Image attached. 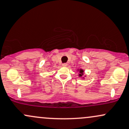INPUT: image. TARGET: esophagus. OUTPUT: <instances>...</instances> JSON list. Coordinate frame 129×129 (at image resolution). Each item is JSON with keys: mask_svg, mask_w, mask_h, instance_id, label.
<instances>
[{"mask_svg": "<svg viewBox=\"0 0 129 129\" xmlns=\"http://www.w3.org/2000/svg\"><path fill=\"white\" fill-rule=\"evenodd\" d=\"M62 66H64V67H66V66H68V64L67 63H63V64H62Z\"/></svg>", "mask_w": 129, "mask_h": 129, "instance_id": "obj_1", "label": "esophagus"}]
</instances>
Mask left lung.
I'll return each instance as SVG.
<instances>
[{
    "label": "left lung",
    "instance_id": "8db88e82",
    "mask_svg": "<svg viewBox=\"0 0 129 129\" xmlns=\"http://www.w3.org/2000/svg\"><path fill=\"white\" fill-rule=\"evenodd\" d=\"M78 71L79 72V77H83V74H84V70L82 69H78ZM84 78V77H83Z\"/></svg>",
    "mask_w": 129,
    "mask_h": 129
}]
</instances>
